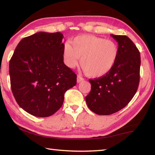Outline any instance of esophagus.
<instances>
[{
    "mask_svg": "<svg viewBox=\"0 0 155 155\" xmlns=\"http://www.w3.org/2000/svg\"><path fill=\"white\" fill-rule=\"evenodd\" d=\"M84 79L81 77V76H77V83H80L81 81H83Z\"/></svg>",
    "mask_w": 155,
    "mask_h": 155,
    "instance_id": "1",
    "label": "esophagus"
}]
</instances>
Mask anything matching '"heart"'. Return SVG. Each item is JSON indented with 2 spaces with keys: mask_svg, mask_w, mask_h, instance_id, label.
<instances>
[{
  "mask_svg": "<svg viewBox=\"0 0 155 155\" xmlns=\"http://www.w3.org/2000/svg\"><path fill=\"white\" fill-rule=\"evenodd\" d=\"M119 55L118 46L115 41L94 35L78 36L65 44L63 59L68 68L81 65L87 74L99 77L108 73Z\"/></svg>",
  "mask_w": 155,
  "mask_h": 155,
  "instance_id": "obj_1",
  "label": "heart"
}]
</instances>
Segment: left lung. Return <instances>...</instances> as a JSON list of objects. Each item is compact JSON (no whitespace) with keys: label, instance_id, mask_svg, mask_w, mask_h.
<instances>
[{"label":"left lung","instance_id":"left-lung-1","mask_svg":"<svg viewBox=\"0 0 155 155\" xmlns=\"http://www.w3.org/2000/svg\"><path fill=\"white\" fill-rule=\"evenodd\" d=\"M111 36L118 44L117 61L107 74L89 80L91 91L85 97L89 109L98 115H111L124 108L135 96L140 83L139 50L127 36Z\"/></svg>","mask_w":155,"mask_h":155}]
</instances>
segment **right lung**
Here are the masks:
<instances>
[{
	"mask_svg": "<svg viewBox=\"0 0 155 155\" xmlns=\"http://www.w3.org/2000/svg\"><path fill=\"white\" fill-rule=\"evenodd\" d=\"M63 34L38 32L23 38L9 61L12 91L21 108L36 117L53 115L77 75L64 64Z\"/></svg>",
	"mask_w": 155,
	"mask_h": 155,
	"instance_id": "right-lung-1",
	"label": "right lung"
}]
</instances>
